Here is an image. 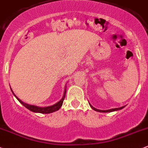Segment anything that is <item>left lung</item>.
Listing matches in <instances>:
<instances>
[{
    "instance_id": "8db88e82",
    "label": "left lung",
    "mask_w": 148,
    "mask_h": 148,
    "mask_svg": "<svg viewBox=\"0 0 148 148\" xmlns=\"http://www.w3.org/2000/svg\"><path fill=\"white\" fill-rule=\"evenodd\" d=\"M90 105V104H89ZM90 106L91 107V108L92 110H94L95 111H97V112H114V111H117V110H121V109H123L124 108H125V106H123V107H121V108H114V109H110V110H98V109L95 108L94 107H92L91 105H90Z\"/></svg>"
}]
</instances>
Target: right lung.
Instances as JSON below:
<instances>
[{"label":"right lung","mask_w":148,"mask_h":148,"mask_svg":"<svg viewBox=\"0 0 148 148\" xmlns=\"http://www.w3.org/2000/svg\"><path fill=\"white\" fill-rule=\"evenodd\" d=\"M11 90H12V93H13V95L15 96V98L19 100V103H22L26 108H27L28 110H30V111L34 112L42 113V114H49V113L54 112H56V111H58V110L61 108L62 105L63 101H64V98H65V95H66V86H65V90H64V95H63L62 98V99L60 100L59 102H58V103L55 104V105H51V106L41 108V107H37V106H35V105H29V104L24 103V102H22L20 99L17 98V97L16 96V95H14V92L12 91V88H11Z\"/></svg>","instance_id":"1"}]
</instances>
